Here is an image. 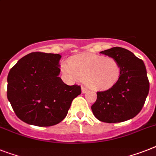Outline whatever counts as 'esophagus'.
Here are the masks:
<instances>
[{"mask_svg": "<svg viewBox=\"0 0 156 156\" xmlns=\"http://www.w3.org/2000/svg\"><path fill=\"white\" fill-rule=\"evenodd\" d=\"M87 91H88V89H87V87H85L84 86H83V87H82V93H86Z\"/></svg>", "mask_w": 156, "mask_h": 156, "instance_id": "obj_1", "label": "esophagus"}]
</instances>
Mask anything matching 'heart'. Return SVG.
Wrapping results in <instances>:
<instances>
[{"instance_id":"heart-1","label":"heart","mask_w":156,"mask_h":156,"mask_svg":"<svg viewBox=\"0 0 156 156\" xmlns=\"http://www.w3.org/2000/svg\"><path fill=\"white\" fill-rule=\"evenodd\" d=\"M63 73L72 79L83 80L86 85L96 91L108 90L117 82L120 74L115 58L83 53L73 56L69 65H62Z\"/></svg>"}]
</instances>
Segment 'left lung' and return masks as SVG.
I'll return each instance as SVG.
<instances>
[{
    "instance_id": "1",
    "label": "left lung",
    "mask_w": 156,
    "mask_h": 156,
    "mask_svg": "<svg viewBox=\"0 0 156 156\" xmlns=\"http://www.w3.org/2000/svg\"><path fill=\"white\" fill-rule=\"evenodd\" d=\"M100 53L115 58L119 64L120 74L111 88L97 92L92 112L96 119L105 123H120L132 119L142 110L149 92L144 63L129 50L120 47Z\"/></svg>"
}]
</instances>
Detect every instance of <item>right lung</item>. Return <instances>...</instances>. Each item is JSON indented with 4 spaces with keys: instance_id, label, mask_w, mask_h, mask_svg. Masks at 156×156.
<instances>
[{
    "instance_id": "right-lung-1",
    "label": "right lung",
    "mask_w": 156,
    "mask_h": 156,
    "mask_svg": "<svg viewBox=\"0 0 156 156\" xmlns=\"http://www.w3.org/2000/svg\"><path fill=\"white\" fill-rule=\"evenodd\" d=\"M59 54L31 52L18 60L8 75L7 97L16 116L24 123L49 127L61 122L80 86L63 82Z\"/></svg>"
}]
</instances>
